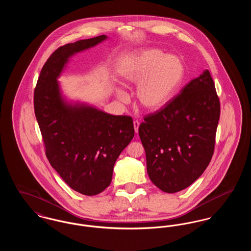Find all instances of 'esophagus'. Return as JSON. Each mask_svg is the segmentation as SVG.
<instances>
[{"mask_svg": "<svg viewBox=\"0 0 251 251\" xmlns=\"http://www.w3.org/2000/svg\"><path fill=\"white\" fill-rule=\"evenodd\" d=\"M139 125H140L139 121H137V120H134V121H133V127H134V131H135V133H137V132H138Z\"/></svg>", "mask_w": 251, "mask_h": 251, "instance_id": "1", "label": "esophagus"}]
</instances>
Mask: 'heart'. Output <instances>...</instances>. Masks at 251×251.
<instances>
[{"instance_id":"obj_1","label":"heart","mask_w":251,"mask_h":251,"mask_svg":"<svg viewBox=\"0 0 251 251\" xmlns=\"http://www.w3.org/2000/svg\"><path fill=\"white\" fill-rule=\"evenodd\" d=\"M184 72V65L179 57L167 55L161 50L149 49L125 60L119 75L124 85H137V104L148 112H155L165 107L176 94ZM117 96L121 101L128 100V95L120 89Z\"/></svg>"}]
</instances>
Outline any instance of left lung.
Listing matches in <instances>:
<instances>
[{
    "label": "left lung",
    "instance_id": "1",
    "mask_svg": "<svg viewBox=\"0 0 251 251\" xmlns=\"http://www.w3.org/2000/svg\"><path fill=\"white\" fill-rule=\"evenodd\" d=\"M219 99L208 70L178 96L144 118L138 132L151 180L166 193L187 188L202 175L214 154Z\"/></svg>",
    "mask_w": 251,
    "mask_h": 251
}]
</instances>
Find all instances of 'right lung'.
<instances>
[{
    "instance_id": "1",
    "label": "right lung",
    "mask_w": 251,
    "mask_h": 251,
    "mask_svg": "<svg viewBox=\"0 0 251 251\" xmlns=\"http://www.w3.org/2000/svg\"><path fill=\"white\" fill-rule=\"evenodd\" d=\"M107 38L102 35L57 49L43 66L34 94L50 166L71 188L85 196L98 195L110 185L115 163L133 138L132 119L68 100L57 79L72 56Z\"/></svg>"
}]
</instances>
